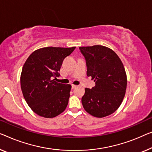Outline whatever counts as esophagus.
<instances>
[{"label": "esophagus", "instance_id": "obj_1", "mask_svg": "<svg viewBox=\"0 0 152 152\" xmlns=\"http://www.w3.org/2000/svg\"><path fill=\"white\" fill-rule=\"evenodd\" d=\"M77 87V85H72V89H74V88H75Z\"/></svg>", "mask_w": 152, "mask_h": 152}]
</instances>
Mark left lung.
<instances>
[{"label":"left lung","instance_id":"left-lung-1","mask_svg":"<svg viewBox=\"0 0 152 152\" xmlns=\"http://www.w3.org/2000/svg\"><path fill=\"white\" fill-rule=\"evenodd\" d=\"M79 49L85 58L87 76L96 82L91 89L85 88L83 107L99 118L111 115L121 105L126 94L127 77L123 63L107 47L96 45Z\"/></svg>","mask_w":152,"mask_h":152}]
</instances>
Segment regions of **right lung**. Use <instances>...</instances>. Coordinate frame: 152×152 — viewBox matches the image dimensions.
Segmentation results:
<instances>
[{"instance_id":"obj_1","label":"right lung","mask_w":152,"mask_h":152,"mask_svg":"<svg viewBox=\"0 0 152 152\" xmlns=\"http://www.w3.org/2000/svg\"><path fill=\"white\" fill-rule=\"evenodd\" d=\"M76 47H46L34 51L22 69L20 85L23 96L34 113L53 118L66 108L72 86L56 82L63 61Z\"/></svg>"}]
</instances>
